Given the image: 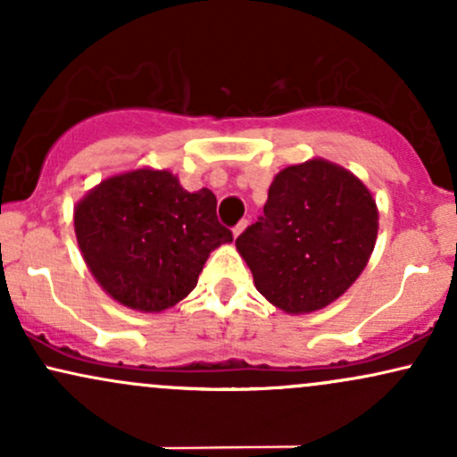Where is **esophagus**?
Masks as SVG:
<instances>
[{"label":"esophagus","mask_w":457,"mask_h":457,"mask_svg":"<svg viewBox=\"0 0 457 457\" xmlns=\"http://www.w3.org/2000/svg\"><path fill=\"white\" fill-rule=\"evenodd\" d=\"M246 225H249V221H246V219H243V221H240V223L236 225V228H234V236H240V234H243Z\"/></svg>","instance_id":"34e87169"}]
</instances>
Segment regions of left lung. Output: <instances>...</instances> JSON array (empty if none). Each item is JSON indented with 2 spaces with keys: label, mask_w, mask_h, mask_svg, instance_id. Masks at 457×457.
Returning <instances> with one entry per match:
<instances>
[{
  "label": "left lung",
  "mask_w": 457,
  "mask_h": 457,
  "mask_svg": "<svg viewBox=\"0 0 457 457\" xmlns=\"http://www.w3.org/2000/svg\"><path fill=\"white\" fill-rule=\"evenodd\" d=\"M378 234V211L359 178L313 159L279 171L264 214L236 238L255 287L287 313L327 307L356 281Z\"/></svg>",
  "instance_id": "8db88e82"
}]
</instances>
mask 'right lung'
<instances>
[{
	"label": "right lung",
	"instance_id": "add662e5",
	"mask_svg": "<svg viewBox=\"0 0 457 457\" xmlns=\"http://www.w3.org/2000/svg\"><path fill=\"white\" fill-rule=\"evenodd\" d=\"M75 232L103 290L139 312L174 307L195 287L211 251L234 240L212 191L188 193L154 170L103 180L77 204Z\"/></svg>",
	"mask_w": 457,
	"mask_h": 457
}]
</instances>
